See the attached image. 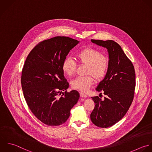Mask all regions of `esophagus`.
Masks as SVG:
<instances>
[{
  "mask_svg": "<svg viewBox=\"0 0 152 152\" xmlns=\"http://www.w3.org/2000/svg\"><path fill=\"white\" fill-rule=\"evenodd\" d=\"M80 95L82 98H87V95L85 94H84L83 92H80Z\"/></svg>",
  "mask_w": 152,
  "mask_h": 152,
  "instance_id": "1",
  "label": "esophagus"
}]
</instances>
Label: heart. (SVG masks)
<instances>
[{
    "label": "heart",
    "instance_id": "1",
    "mask_svg": "<svg viewBox=\"0 0 152 152\" xmlns=\"http://www.w3.org/2000/svg\"><path fill=\"white\" fill-rule=\"evenodd\" d=\"M76 60L79 65L86 66L85 75L74 79L71 86L72 88L81 92H86L96 81L102 80L106 76L109 67L108 57L95 48H85L76 54ZM63 73L69 76L74 75L76 63L70 58H66L62 63Z\"/></svg>",
    "mask_w": 152,
    "mask_h": 152
}]
</instances>
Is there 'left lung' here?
<instances>
[{"label": "left lung", "mask_w": 152, "mask_h": 152, "mask_svg": "<svg viewBox=\"0 0 152 152\" xmlns=\"http://www.w3.org/2000/svg\"><path fill=\"white\" fill-rule=\"evenodd\" d=\"M105 47L109 54V67L104 79L96 91L106 96L102 100L98 96L91 97L95 108L91 114L92 122L101 128H108L122 119L134 98L136 73L134 66L120 45L113 40L91 39Z\"/></svg>", "instance_id": "8db88e82"}]
</instances>
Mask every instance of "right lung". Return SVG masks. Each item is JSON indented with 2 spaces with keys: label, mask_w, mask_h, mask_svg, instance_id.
Instances as JSON below:
<instances>
[{
  "label": "right lung",
  "mask_w": 152,
  "mask_h": 152,
  "mask_svg": "<svg viewBox=\"0 0 152 152\" xmlns=\"http://www.w3.org/2000/svg\"><path fill=\"white\" fill-rule=\"evenodd\" d=\"M79 42L60 36L44 40L25 60L21 76L23 96L32 114L47 126L64 123L79 100L77 91L67 92L69 83L61 67L70 50Z\"/></svg>",
  "instance_id": "1"
}]
</instances>
